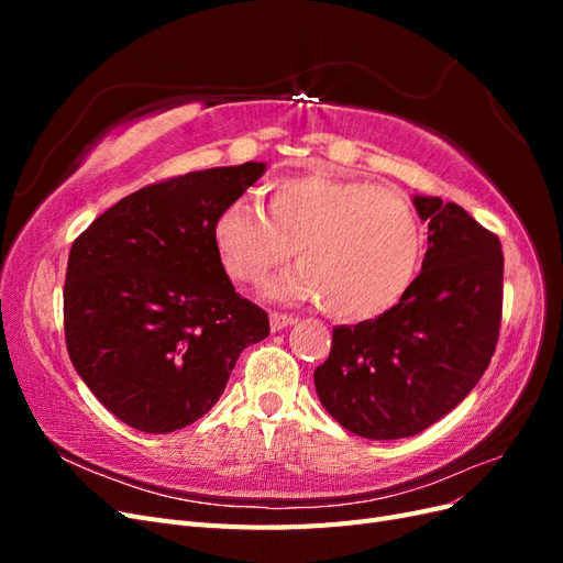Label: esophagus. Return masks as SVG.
Wrapping results in <instances>:
<instances>
[{
    "instance_id": "1",
    "label": "esophagus",
    "mask_w": 563,
    "mask_h": 563,
    "mask_svg": "<svg viewBox=\"0 0 563 563\" xmlns=\"http://www.w3.org/2000/svg\"><path fill=\"white\" fill-rule=\"evenodd\" d=\"M296 319L291 317V314H282V312H272L269 314V329L272 331H282V329H286V327H291Z\"/></svg>"
}]
</instances>
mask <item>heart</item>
Returning <instances> with one entry per match:
<instances>
[{"label": "heart", "instance_id": "obj_1", "mask_svg": "<svg viewBox=\"0 0 563 563\" xmlns=\"http://www.w3.org/2000/svg\"><path fill=\"white\" fill-rule=\"evenodd\" d=\"M267 213L246 199L213 220V242L236 282L261 284L294 246L300 265L269 284V296L321 302L338 319H371L411 286L422 228L408 199L368 180L310 172L265 187Z\"/></svg>", "mask_w": 563, "mask_h": 563}]
</instances>
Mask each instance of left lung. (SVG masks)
Returning a JSON list of instances; mask_svg holds the SVG:
<instances>
[{"instance_id":"left-lung-1","label":"left lung","mask_w":563,"mask_h":563,"mask_svg":"<svg viewBox=\"0 0 563 563\" xmlns=\"http://www.w3.org/2000/svg\"><path fill=\"white\" fill-rule=\"evenodd\" d=\"M428 253L401 300L376 319L335 327L314 371L323 408L364 439L413 437L479 383L498 345L500 240L457 203L413 197Z\"/></svg>"}]
</instances>
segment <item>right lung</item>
I'll return each instance as SVG.
<instances>
[{
    "label": "right lung",
    "mask_w": 563,
    "mask_h": 563,
    "mask_svg": "<svg viewBox=\"0 0 563 563\" xmlns=\"http://www.w3.org/2000/svg\"><path fill=\"white\" fill-rule=\"evenodd\" d=\"M265 174L218 166L119 199L67 258L65 343L110 413L147 434L192 424L223 395L244 347L269 335L267 312L234 291L213 220Z\"/></svg>",
    "instance_id": "obj_1"
}]
</instances>
